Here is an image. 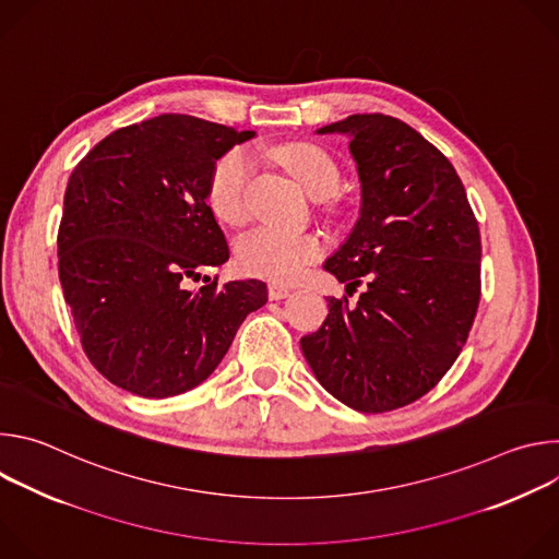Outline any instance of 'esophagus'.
<instances>
[{
    "label": "esophagus",
    "instance_id": "34e87169",
    "mask_svg": "<svg viewBox=\"0 0 559 559\" xmlns=\"http://www.w3.org/2000/svg\"><path fill=\"white\" fill-rule=\"evenodd\" d=\"M267 292H270V298H272V300H281V298H287L292 289H289L287 285H281V283H270Z\"/></svg>",
    "mask_w": 559,
    "mask_h": 559
}]
</instances>
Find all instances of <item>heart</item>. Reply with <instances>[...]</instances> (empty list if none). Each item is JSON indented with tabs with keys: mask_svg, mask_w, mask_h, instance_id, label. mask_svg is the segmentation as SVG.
Returning a JSON list of instances; mask_svg holds the SVG:
<instances>
[{
	"mask_svg": "<svg viewBox=\"0 0 559 559\" xmlns=\"http://www.w3.org/2000/svg\"><path fill=\"white\" fill-rule=\"evenodd\" d=\"M276 162L311 199L330 197L341 181L334 158L313 143H287L274 150ZM252 156L246 147L225 152L214 164L205 199L212 214L225 225H241L248 218V183ZM323 254L313 234H287L276 227H257L236 241V261L250 276L267 281H296L302 270Z\"/></svg>",
	"mask_w": 559,
	"mask_h": 559,
	"instance_id": "heart-1",
	"label": "heart"
}]
</instances>
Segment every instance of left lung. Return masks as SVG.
I'll return each mask as SVG.
<instances>
[{
    "label": "left lung",
    "mask_w": 559,
    "mask_h": 559,
    "mask_svg": "<svg viewBox=\"0 0 559 559\" xmlns=\"http://www.w3.org/2000/svg\"><path fill=\"white\" fill-rule=\"evenodd\" d=\"M318 134L349 136L360 216L325 270L356 305L330 296L300 349L334 397L382 414L431 391L460 356L480 302V229L449 158L386 115H352Z\"/></svg>",
    "instance_id": "1"
}]
</instances>
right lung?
<instances>
[{
	"mask_svg": "<svg viewBox=\"0 0 559 559\" xmlns=\"http://www.w3.org/2000/svg\"><path fill=\"white\" fill-rule=\"evenodd\" d=\"M252 136L158 115L115 130L72 170L59 281L88 360L112 384L143 397L194 389L267 302L254 278L188 289L229 259L205 190L218 158Z\"/></svg>",
	"mask_w": 559,
	"mask_h": 559,
	"instance_id": "add662e5",
	"label": "right lung"
}]
</instances>
